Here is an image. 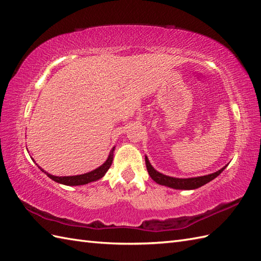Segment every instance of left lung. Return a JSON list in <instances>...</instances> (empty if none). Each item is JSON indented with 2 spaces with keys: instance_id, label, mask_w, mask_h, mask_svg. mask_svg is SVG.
<instances>
[{
  "instance_id": "1",
  "label": "left lung",
  "mask_w": 261,
  "mask_h": 261,
  "mask_svg": "<svg viewBox=\"0 0 261 261\" xmlns=\"http://www.w3.org/2000/svg\"><path fill=\"white\" fill-rule=\"evenodd\" d=\"M145 164H146V169H148L149 175L153 181H155L158 184L169 186V188L172 189H176V190H194L198 189L200 186H203L204 184L211 182L212 179L217 177L220 173H222L226 166H224L223 169H220L219 171L212 173V174L208 175H204V176H198V177H191V178H176V177H171V176H166L164 174H161L158 171L152 168V165L150 164L148 158L145 156Z\"/></svg>"
}]
</instances>
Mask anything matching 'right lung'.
I'll use <instances>...</instances> for the list:
<instances>
[{
	"label": "right lung",
	"instance_id": "obj_1",
	"mask_svg": "<svg viewBox=\"0 0 261 261\" xmlns=\"http://www.w3.org/2000/svg\"><path fill=\"white\" fill-rule=\"evenodd\" d=\"M112 160H113V149L110 152V154H109L108 159H107V161L101 166H99L98 169L93 170V171H91L89 173H86V174L75 175V176H54V175L48 174V173H46V172L45 173H46V174H47L48 177H50L53 179V181H55L57 183L65 184V185H71V186L84 185V184H88L90 182L97 181V179L101 178L106 174V172L108 171L109 168L111 166ZM39 169H41V168H39Z\"/></svg>",
	"mask_w": 261,
	"mask_h": 261
}]
</instances>
